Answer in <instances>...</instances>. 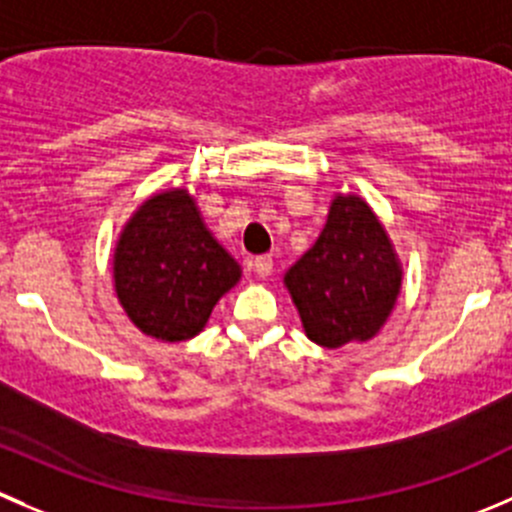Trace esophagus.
I'll return each mask as SVG.
<instances>
[{
  "label": "esophagus",
  "mask_w": 512,
  "mask_h": 512,
  "mask_svg": "<svg viewBox=\"0 0 512 512\" xmlns=\"http://www.w3.org/2000/svg\"><path fill=\"white\" fill-rule=\"evenodd\" d=\"M250 270L255 272L257 277H267L272 272V257L270 255L255 257V260H250Z\"/></svg>",
  "instance_id": "esophagus-1"
}]
</instances>
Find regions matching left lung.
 Wrapping results in <instances>:
<instances>
[{"label": "left lung", "mask_w": 512, "mask_h": 512, "mask_svg": "<svg viewBox=\"0 0 512 512\" xmlns=\"http://www.w3.org/2000/svg\"><path fill=\"white\" fill-rule=\"evenodd\" d=\"M400 285L403 267L393 242L357 195H335L317 242L285 275L305 335L330 350L375 337Z\"/></svg>", "instance_id": "obj_1"}]
</instances>
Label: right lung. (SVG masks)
<instances>
[{
  "instance_id": "add662e5",
  "label": "right lung",
  "mask_w": 512,
  "mask_h": 512,
  "mask_svg": "<svg viewBox=\"0 0 512 512\" xmlns=\"http://www.w3.org/2000/svg\"><path fill=\"white\" fill-rule=\"evenodd\" d=\"M114 292L145 335L195 337L240 282V265L202 222L187 190L157 192L124 225L112 260Z\"/></svg>"
}]
</instances>
